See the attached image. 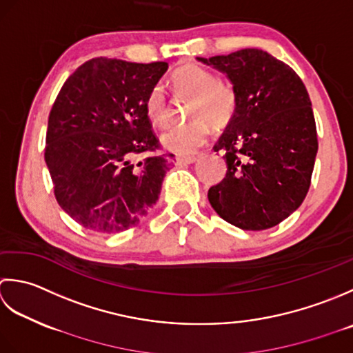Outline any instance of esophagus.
<instances>
[{"mask_svg":"<svg viewBox=\"0 0 353 353\" xmlns=\"http://www.w3.org/2000/svg\"><path fill=\"white\" fill-rule=\"evenodd\" d=\"M176 164H179V166H183V164H193L195 163L198 158L196 157H185V155H176Z\"/></svg>","mask_w":353,"mask_h":353,"instance_id":"1","label":"esophagus"}]
</instances>
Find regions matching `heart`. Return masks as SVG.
<instances>
[{
	"mask_svg": "<svg viewBox=\"0 0 353 353\" xmlns=\"http://www.w3.org/2000/svg\"><path fill=\"white\" fill-rule=\"evenodd\" d=\"M176 92L193 96L189 116L193 120L174 125L161 134L163 146L172 152L189 155L204 145L210 134V123L224 126L233 119L237 106L236 92L218 76L196 63H185L170 76ZM145 112L154 125L163 126L169 120V105L161 85H155L145 97Z\"/></svg>",
	"mask_w": 353,
	"mask_h": 353,
	"instance_id": "heart-1",
	"label": "heart"
}]
</instances>
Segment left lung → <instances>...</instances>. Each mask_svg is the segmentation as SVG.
Returning a JSON list of instances; mask_svg holds the SVG:
<instances>
[{
	"label": "left lung",
	"instance_id": "8db88e82",
	"mask_svg": "<svg viewBox=\"0 0 353 353\" xmlns=\"http://www.w3.org/2000/svg\"><path fill=\"white\" fill-rule=\"evenodd\" d=\"M224 73L237 106L214 152H224L225 178L208 190L219 216L242 230L280 224L303 203L319 150L306 86L290 65L259 48L196 57Z\"/></svg>",
	"mask_w": 353,
	"mask_h": 353
}]
</instances>
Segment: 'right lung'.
<instances>
[{
    "label": "right lung",
    "instance_id": "1",
    "mask_svg": "<svg viewBox=\"0 0 353 353\" xmlns=\"http://www.w3.org/2000/svg\"><path fill=\"white\" fill-rule=\"evenodd\" d=\"M168 67L94 57L57 94L48 116L46 163L56 201L82 227L125 232L158 201L174 154L135 163L134 157L158 149L145 97Z\"/></svg>",
    "mask_w": 353,
    "mask_h": 353
}]
</instances>
